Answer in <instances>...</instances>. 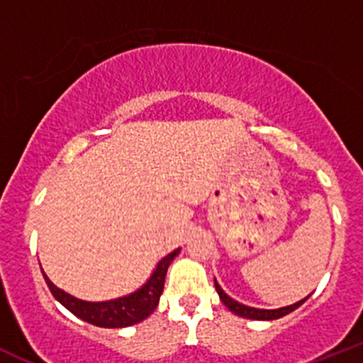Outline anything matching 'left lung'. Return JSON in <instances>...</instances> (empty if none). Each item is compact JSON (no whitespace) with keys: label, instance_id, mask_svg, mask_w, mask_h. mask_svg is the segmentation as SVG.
<instances>
[{"label":"left lung","instance_id":"left-lung-1","mask_svg":"<svg viewBox=\"0 0 363 363\" xmlns=\"http://www.w3.org/2000/svg\"><path fill=\"white\" fill-rule=\"evenodd\" d=\"M214 287H216L218 294H220V300L223 301V305L228 308V311L234 312L235 315H241V318H246V319H257V321H273V319L284 318V315H287V314H291L293 311H296L300 305H303L305 301L308 300V296H307L294 305H287V307L275 308V311H264V308L248 307V305H242V303H239V301L232 300V298L228 296L223 289H221L220 284L216 282V279H214Z\"/></svg>","mask_w":363,"mask_h":363}]
</instances>
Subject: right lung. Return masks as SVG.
<instances>
[{
  "label": "right lung",
  "mask_w": 363,
  "mask_h": 363,
  "mask_svg": "<svg viewBox=\"0 0 363 363\" xmlns=\"http://www.w3.org/2000/svg\"><path fill=\"white\" fill-rule=\"evenodd\" d=\"M181 252V248L174 250L168 253L167 257L157 262L156 269L150 275V279L140 287L135 293L128 294V296L117 298V300L110 301H83L77 298L70 296L65 291L58 289L51 280L45 277V284H48L49 291L52 296L72 312L76 318L83 319V321L90 323L94 326H101V328H125V326L136 325V323L143 321L149 318L154 312V308L160 303V296L163 293L164 287V277H167V269L174 257Z\"/></svg>",
  "instance_id": "right-lung-1"
}]
</instances>
